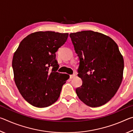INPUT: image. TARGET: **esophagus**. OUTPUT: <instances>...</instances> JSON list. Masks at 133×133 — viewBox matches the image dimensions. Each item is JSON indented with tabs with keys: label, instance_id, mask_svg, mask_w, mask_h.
<instances>
[{
	"label": "esophagus",
	"instance_id": "1",
	"mask_svg": "<svg viewBox=\"0 0 133 133\" xmlns=\"http://www.w3.org/2000/svg\"><path fill=\"white\" fill-rule=\"evenodd\" d=\"M75 76H76L75 74H73V75H70V78H73L74 77H75Z\"/></svg>",
	"mask_w": 133,
	"mask_h": 133
}]
</instances>
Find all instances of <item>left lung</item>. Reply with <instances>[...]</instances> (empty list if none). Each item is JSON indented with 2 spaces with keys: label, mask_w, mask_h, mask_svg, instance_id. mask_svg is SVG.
Returning <instances> with one entry per match:
<instances>
[{
  "label": "left lung",
  "mask_w": 133,
  "mask_h": 133,
  "mask_svg": "<svg viewBox=\"0 0 133 133\" xmlns=\"http://www.w3.org/2000/svg\"><path fill=\"white\" fill-rule=\"evenodd\" d=\"M79 57L78 76L82 86L76 89L81 101L91 107L105 104L115 95L123 80L124 60L116 43L91 30L70 34Z\"/></svg>",
  "instance_id": "8db88e82"
}]
</instances>
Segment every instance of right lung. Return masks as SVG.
Returning a JSON list of instances; mask_svg holds the SVG:
<instances>
[{
	"instance_id": "add662e5",
	"label": "right lung",
	"mask_w": 133,
	"mask_h": 133,
	"mask_svg": "<svg viewBox=\"0 0 133 133\" xmlns=\"http://www.w3.org/2000/svg\"><path fill=\"white\" fill-rule=\"evenodd\" d=\"M68 36L51 31L31 33L14 53L12 67L16 85L23 97L33 106L46 107L55 103L69 79V75L57 71L59 66L56 59V52Z\"/></svg>"
}]
</instances>
